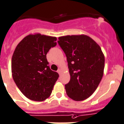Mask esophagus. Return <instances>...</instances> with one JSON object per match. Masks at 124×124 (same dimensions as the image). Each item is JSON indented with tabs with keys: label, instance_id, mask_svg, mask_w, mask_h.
Wrapping results in <instances>:
<instances>
[{
	"label": "esophagus",
	"instance_id": "esophagus-1",
	"mask_svg": "<svg viewBox=\"0 0 124 124\" xmlns=\"http://www.w3.org/2000/svg\"><path fill=\"white\" fill-rule=\"evenodd\" d=\"M57 72L59 74H61V69H58V70H57Z\"/></svg>",
	"mask_w": 124,
	"mask_h": 124
}]
</instances>
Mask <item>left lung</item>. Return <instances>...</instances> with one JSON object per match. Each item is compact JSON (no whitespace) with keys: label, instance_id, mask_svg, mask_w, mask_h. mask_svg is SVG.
I'll list each match as a JSON object with an SVG mask.
<instances>
[{"label":"left lung","instance_id":"8db88e82","mask_svg":"<svg viewBox=\"0 0 124 124\" xmlns=\"http://www.w3.org/2000/svg\"><path fill=\"white\" fill-rule=\"evenodd\" d=\"M58 39L70 76L65 85L67 95L74 101H84L94 93L102 80L104 55L98 44L87 35H67Z\"/></svg>","mask_w":124,"mask_h":124}]
</instances>
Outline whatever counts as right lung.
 I'll use <instances>...</instances> for the list:
<instances>
[{
  "label": "right lung",
  "instance_id": "obj_1",
  "mask_svg": "<svg viewBox=\"0 0 124 124\" xmlns=\"http://www.w3.org/2000/svg\"><path fill=\"white\" fill-rule=\"evenodd\" d=\"M56 38L30 34L17 44L11 59V72L22 94L31 101L41 102L51 94L58 78L48 66L46 55L56 45Z\"/></svg>",
  "mask_w": 124,
  "mask_h": 124
}]
</instances>
